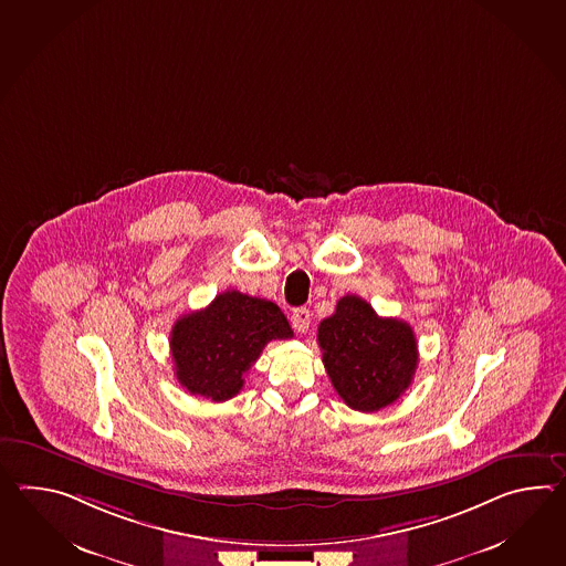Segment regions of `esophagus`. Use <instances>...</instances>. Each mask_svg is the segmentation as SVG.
<instances>
[{"label": "esophagus", "mask_w": 566, "mask_h": 566, "mask_svg": "<svg viewBox=\"0 0 566 566\" xmlns=\"http://www.w3.org/2000/svg\"><path fill=\"white\" fill-rule=\"evenodd\" d=\"M311 318H313L311 311L301 306V308H294V313H292V318H290V321H292V327H294V331H298V333H306L308 327H311Z\"/></svg>", "instance_id": "obj_1"}]
</instances>
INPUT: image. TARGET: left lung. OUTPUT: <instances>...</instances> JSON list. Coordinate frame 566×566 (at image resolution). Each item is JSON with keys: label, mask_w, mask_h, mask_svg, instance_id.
Segmentation results:
<instances>
[{"label": "left lung", "mask_w": 566, "mask_h": 566, "mask_svg": "<svg viewBox=\"0 0 566 566\" xmlns=\"http://www.w3.org/2000/svg\"><path fill=\"white\" fill-rule=\"evenodd\" d=\"M318 347L335 391L353 410L377 412L412 384L418 347L400 318L377 316L371 304L347 294L318 325Z\"/></svg>", "instance_id": "left-lung-1"}]
</instances>
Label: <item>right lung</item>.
Listing matches in <instances>:
<instances>
[{
    "label": "right lung",
    "mask_w": 566,
    "mask_h": 566,
    "mask_svg": "<svg viewBox=\"0 0 566 566\" xmlns=\"http://www.w3.org/2000/svg\"><path fill=\"white\" fill-rule=\"evenodd\" d=\"M294 333L274 302L227 290L197 313L182 314L170 333L176 379L192 396L226 402L270 340Z\"/></svg>",
    "instance_id": "obj_1"
}]
</instances>
